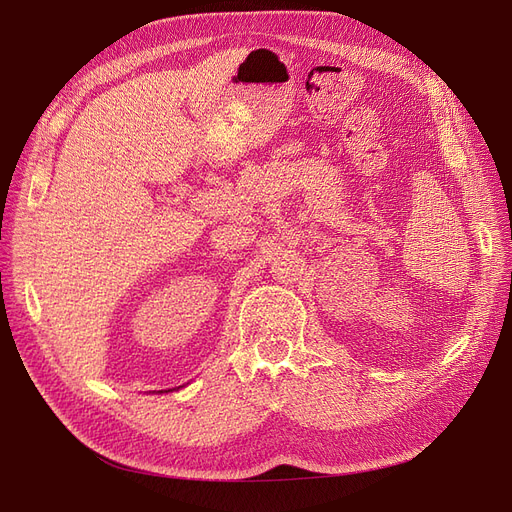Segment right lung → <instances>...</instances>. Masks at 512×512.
<instances>
[{"label":"right lung","instance_id":"1","mask_svg":"<svg viewBox=\"0 0 512 512\" xmlns=\"http://www.w3.org/2000/svg\"><path fill=\"white\" fill-rule=\"evenodd\" d=\"M168 392H170V390H168Z\"/></svg>","mask_w":512,"mask_h":512}]
</instances>
